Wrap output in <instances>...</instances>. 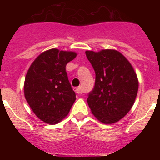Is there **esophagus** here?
<instances>
[{
	"instance_id": "obj_1",
	"label": "esophagus",
	"mask_w": 160,
	"mask_h": 160,
	"mask_svg": "<svg viewBox=\"0 0 160 160\" xmlns=\"http://www.w3.org/2000/svg\"><path fill=\"white\" fill-rule=\"evenodd\" d=\"M74 91H75V92L78 94H80L82 93V88L80 87H75V88H74Z\"/></svg>"
}]
</instances>
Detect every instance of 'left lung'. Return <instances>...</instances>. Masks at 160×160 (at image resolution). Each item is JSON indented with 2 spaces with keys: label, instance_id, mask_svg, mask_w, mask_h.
Masks as SVG:
<instances>
[{
  "label": "left lung",
  "instance_id": "8db88e82",
  "mask_svg": "<svg viewBox=\"0 0 160 160\" xmlns=\"http://www.w3.org/2000/svg\"><path fill=\"white\" fill-rule=\"evenodd\" d=\"M95 71V85L87 102L99 122H118L131 111L138 89L136 73L129 61L115 49L87 50Z\"/></svg>",
  "mask_w": 160,
  "mask_h": 160
}]
</instances>
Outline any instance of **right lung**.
I'll return each mask as SVG.
<instances>
[{"instance_id":"right-lung-1","label":"right lung","mask_w":160,"mask_h":160,"mask_svg":"<svg viewBox=\"0 0 160 160\" xmlns=\"http://www.w3.org/2000/svg\"><path fill=\"white\" fill-rule=\"evenodd\" d=\"M76 56L73 51L48 49L38 55L28 70L24 83L25 99L46 123L61 122L76 100L66 71V64Z\"/></svg>"}]
</instances>
